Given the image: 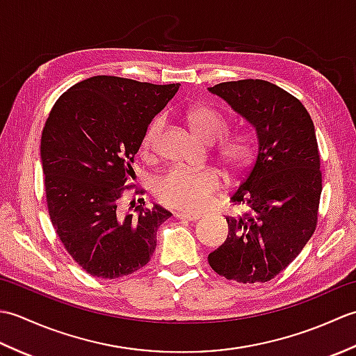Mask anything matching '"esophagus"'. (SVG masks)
I'll list each match as a JSON object with an SVG mask.
<instances>
[{"instance_id":"34e87169","label":"esophagus","mask_w":356,"mask_h":356,"mask_svg":"<svg viewBox=\"0 0 356 356\" xmlns=\"http://www.w3.org/2000/svg\"><path fill=\"white\" fill-rule=\"evenodd\" d=\"M174 216H176V218H179V220H185V222H195L200 218V216L197 214H186V213H176Z\"/></svg>"}]
</instances>
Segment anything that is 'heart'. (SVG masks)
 Here are the masks:
<instances>
[{
  "mask_svg": "<svg viewBox=\"0 0 356 356\" xmlns=\"http://www.w3.org/2000/svg\"><path fill=\"white\" fill-rule=\"evenodd\" d=\"M191 130L203 142L214 143L222 139L228 131V124L217 111L199 107L188 115ZM165 127V116H157L147 128L142 147L149 149L154 147L159 136ZM252 157V145L245 138H234L223 143L220 159L223 165L232 172L245 168ZM223 180L216 170L207 168L193 171L186 168H171L157 179L154 191L157 199L165 207L184 211V213H199L205 209L211 199L220 193Z\"/></svg>",
  "mask_w": 356,
  "mask_h": 356,
  "instance_id": "obj_1",
  "label": "heart"
}]
</instances>
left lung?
Instances as JSON below:
<instances>
[{"label": "left lung", "mask_w": 356, "mask_h": 356, "mask_svg": "<svg viewBox=\"0 0 356 356\" xmlns=\"http://www.w3.org/2000/svg\"><path fill=\"white\" fill-rule=\"evenodd\" d=\"M251 125L257 153L231 195L246 211L228 217V237L208 255L218 275L264 283L289 266L316 228L321 195L315 127L305 105L261 79L208 88Z\"/></svg>", "instance_id": "obj_1"}]
</instances>
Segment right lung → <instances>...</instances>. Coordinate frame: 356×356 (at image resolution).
Returning <instances> with one entry per match:
<instances>
[{
	"label": "right lung",
	"instance_id": "right-lung-1",
	"mask_svg": "<svg viewBox=\"0 0 356 356\" xmlns=\"http://www.w3.org/2000/svg\"><path fill=\"white\" fill-rule=\"evenodd\" d=\"M118 76H93L53 105L41 136L51 225L87 274L118 278L149 261L157 228L171 213L145 202L124 214L118 200L134 176L131 163L147 128L177 93Z\"/></svg>",
	"mask_w": 356,
	"mask_h": 356
}]
</instances>
